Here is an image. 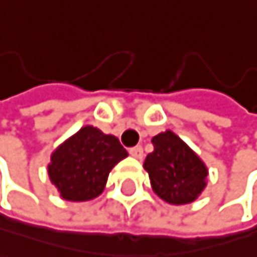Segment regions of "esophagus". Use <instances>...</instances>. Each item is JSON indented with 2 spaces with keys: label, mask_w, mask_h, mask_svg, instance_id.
Listing matches in <instances>:
<instances>
[{
  "label": "esophagus",
  "mask_w": 257,
  "mask_h": 257,
  "mask_svg": "<svg viewBox=\"0 0 257 257\" xmlns=\"http://www.w3.org/2000/svg\"><path fill=\"white\" fill-rule=\"evenodd\" d=\"M130 154L136 159H142L143 157V148L142 146H134L130 150Z\"/></svg>",
  "instance_id": "34e87169"
}]
</instances>
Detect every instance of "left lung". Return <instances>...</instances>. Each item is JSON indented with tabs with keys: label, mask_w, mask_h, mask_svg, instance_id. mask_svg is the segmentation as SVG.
<instances>
[{
	"label": "left lung",
	"mask_w": 257,
	"mask_h": 257,
	"mask_svg": "<svg viewBox=\"0 0 257 257\" xmlns=\"http://www.w3.org/2000/svg\"><path fill=\"white\" fill-rule=\"evenodd\" d=\"M154 151L146 156L145 170L154 193L168 203L185 205L196 200L205 188L206 166L174 133L153 139Z\"/></svg>",
	"instance_id": "obj_1"
}]
</instances>
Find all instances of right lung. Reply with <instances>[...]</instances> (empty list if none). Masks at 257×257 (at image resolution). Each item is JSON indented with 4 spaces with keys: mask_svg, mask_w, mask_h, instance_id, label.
Segmentation results:
<instances>
[{
    "mask_svg": "<svg viewBox=\"0 0 257 257\" xmlns=\"http://www.w3.org/2000/svg\"><path fill=\"white\" fill-rule=\"evenodd\" d=\"M126 156L117 137L84 126L57 148L47 171L63 199L84 202L103 191L109 171Z\"/></svg>",
    "mask_w": 257,
    "mask_h": 257,
    "instance_id": "1",
    "label": "right lung"
}]
</instances>
